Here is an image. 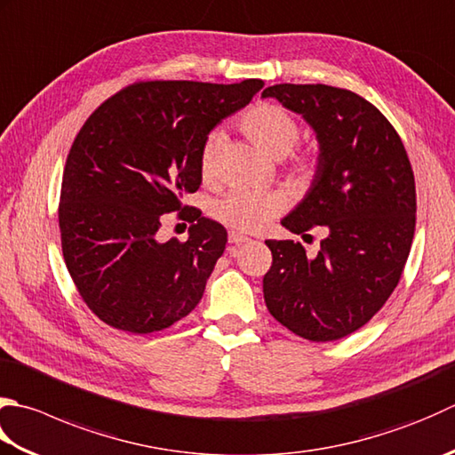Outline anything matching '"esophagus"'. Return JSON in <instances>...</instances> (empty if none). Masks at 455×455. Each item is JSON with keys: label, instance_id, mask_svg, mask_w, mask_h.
Returning <instances> with one entry per match:
<instances>
[{"label": "esophagus", "instance_id": "34e87169", "mask_svg": "<svg viewBox=\"0 0 455 455\" xmlns=\"http://www.w3.org/2000/svg\"><path fill=\"white\" fill-rule=\"evenodd\" d=\"M248 240H251V238L236 233V230H230V233H228V243L230 244H243V243H248Z\"/></svg>", "mask_w": 455, "mask_h": 455}]
</instances>
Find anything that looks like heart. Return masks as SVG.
I'll list each match as a JSON object with an SVG mask.
<instances>
[{
    "mask_svg": "<svg viewBox=\"0 0 455 455\" xmlns=\"http://www.w3.org/2000/svg\"><path fill=\"white\" fill-rule=\"evenodd\" d=\"M238 130L260 148L264 154L272 157H282L296 146L299 138V124L293 116L278 104L260 102L248 108L238 118ZM220 138L219 133H211L203 141L199 151V173L204 181L215 177L217 151ZM293 169L301 175H311L315 169L314 157L307 154H298L291 157ZM282 209V195L275 191H251L235 189L215 203L212 215L222 225H227L240 233H258L278 215Z\"/></svg>",
    "mask_w": 455,
    "mask_h": 455,
    "instance_id": "heart-1",
    "label": "heart"
}]
</instances>
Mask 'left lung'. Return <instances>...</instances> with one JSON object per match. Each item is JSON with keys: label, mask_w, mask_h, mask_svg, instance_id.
Listing matches in <instances>:
<instances>
[{"label": "left lung", "mask_w": 455, "mask_h": 455, "mask_svg": "<svg viewBox=\"0 0 455 455\" xmlns=\"http://www.w3.org/2000/svg\"><path fill=\"white\" fill-rule=\"evenodd\" d=\"M262 98L299 114L319 144L314 181L282 227L325 233L315 256L293 240H266V307L304 339H341L385 306L403 275L416 227L411 159L393 124L345 88L274 84Z\"/></svg>", "instance_id": "1"}]
</instances>
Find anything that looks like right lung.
Returning <instances> with one entry per match:
<instances>
[{
  "label": "right lung",
  "mask_w": 455,
  "mask_h": 455,
  "mask_svg": "<svg viewBox=\"0 0 455 455\" xmlns=\"http://www.w3.org/2000/svg\"><path fill=\"white\" fill-rule=\"evenodd\" d=\"M264 86L154 80L124 88L80 128L62 173L59 227L70 278L92 314L144 335L189 315L225 252L227 230L183 207L201 185L211 130ZM192 219L190 238H156L162 214Z\"/></svg>",
  "instance_id": "obj_1"
}]
</instances>
